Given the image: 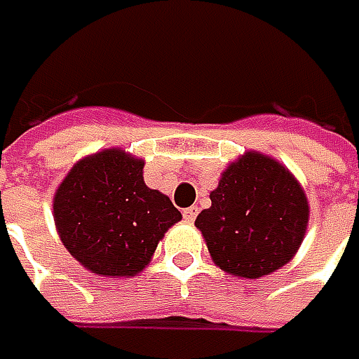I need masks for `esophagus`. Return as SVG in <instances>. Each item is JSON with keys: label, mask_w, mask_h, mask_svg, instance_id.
<instances>
[{"label": "esophagus", "mask_w": 359, "mask_h": 359, "mask_svg": "<svg viewBox=\"0 0 359 359\" xmlns=\"http://www.w3.org/2000/svg\"><path fill=\"white\" fill-rule=\"evenodd\" d=\"M198 212H200V210H198L196 205H191V208H186V210H184V219H186L187 224H194V219L198 217Z\"/></svg>", "instance_id": "1"}]
</instances>
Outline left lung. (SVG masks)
<instances>
[{
    "instance_id": "obj_1",
    "label": "left lung",
    "mask_w": 359,
    "mask_h": 359,
    "mask_svg": "<svg viewBox=\"0 0 359 359\" xmlns=\"http://www.w3.org/2000/svg\"><path fill=\"white\" fill-rule=\"evenodd\" d=\"M212 205L196 217L214 264L257 280L294 259L310 222V201L296 175L262 151L228 163Z\"/></svg>"
}]
</instances>
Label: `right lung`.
I'll return each instance as SVG.
<instances>
[{"instance_id":"add662e5","label":"right lung","mask_w":359,"mask_h":359,"mask_svg":"<svg viewBox=\"0 0 359 359\" xmlns=\"http://www.w3.org/2000/svg\"><path fill=\"white\" fill-rule=\"evenodd\" d=\"M144 163L121 147L102 149L76 161L55 189L57 236L95 276H137L182 219L165 194L145 186Z\"/></svg>"}]
</instances>
